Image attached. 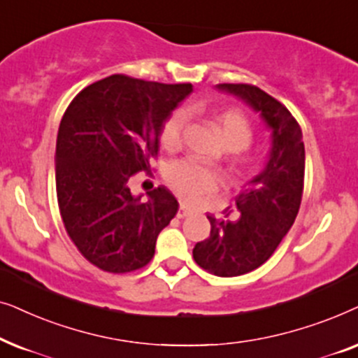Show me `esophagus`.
I'll return each mask as SVG.
<instances>
[{
    "label": "esophagus",
    "instance_id": "34e87169",
    "mask_svg": "<svg viewBox=\"0 0 358 358\" xmlns=\"http://www.w3.org/2000/svg\"><path fill=\"white\" fill-rule=\"evenodd\" d=\"M193 211L189 208H187V206H180V209H178V213H176V217H180V219H183V217H187V216H189V214H192Z\"/></svg>",
    "mask_w": 358,
    "mask_h": 358
}]
</instances>
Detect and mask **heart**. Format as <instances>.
<instances>
[{"mask_svg": "<svg viewBox=\"0 0 358 358\" xmlns=\"http://www.w3.org/2000/svg\"><path fill=\"white\" fill-rule=\"evenodd\" d=\"M188 121L185 109H176L165 119L160 129V144L165 150H176L182 147L183 131ZM222 139L232 150H242L250 145L254 139V129L247 119L237 109H224L216 116ZM166 182L170 188L183 201L189 204L201 203L209 194L216 193L226 183V176L221 170L199 164L196 160H176L166 170Z\"/></svg>", "mask_w": 358, "mask_h": 358, "instance_id": "heart-1", "label": "heart"}]
</instances>
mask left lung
<instances>
[{
  "instance_id": "8db88e82",
  "label": "left lung",
  "mask_w": 358,
  "mask_h": 358,
  "mask_svg": "<svg viewBox=\"0 0 358 358\" xmlns=\"http://www.w3.org/2000/svg\"><path fill=\"white\" fill-rule=\"evenodd\" d=\"M219 90L244 99L271 129L270 160L236 196L224 217L208 216L211 234L198 242L193 259L209 273L239 276L259 268L293 226L304 188L303 132L287 106L247 83H219Z\"/></svg>"
}]
</instances>
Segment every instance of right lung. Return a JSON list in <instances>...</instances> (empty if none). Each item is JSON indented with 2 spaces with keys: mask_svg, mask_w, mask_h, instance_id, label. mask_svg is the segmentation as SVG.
<instances>
[{
  "mask_svg": "<svg viewBox=\"0 0 358 358\" xmlns=\"http://www.w3.org/2000/svg\"><path fill=\"white\" fill-rule=\"evenodd\" d=\"M192 90V83L111 75L83 88L66 108L57 136V203L66 234L99 270L145 266L157 236L178 211L165 187L142 201L132 196L129 180L139 171L152 175L162 126Z\"/></svg>",
  "mask_w": 358,
  "mask_h": 358,
  "instance_id": "1",
  "label": "right lung"
}]
</instances>
